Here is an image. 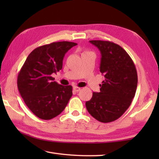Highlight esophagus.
Segmentation results:
<instances>
[{"mask_svg":"<svg viewBox=\"0 0 159 159\" xmlns=\"http://www.w3.org/2000/svg\"><path fill=\"white\" fill-rule=\"evenodd\" d=\"M73 89H74V90L75 91V92H79V91H80V89H81V88H80V87H77V86H74Z\"/></svg>","mask_w":159,"mask_h":159,"instance_id":"obj_1","label":"esophagus"}]
</instances>
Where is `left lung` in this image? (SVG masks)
Returning <instances> with one entry per match:
<instances>
[{
    "label": "left lung",
    "mask_w": 159,
    "mask_h": 159,
    "mask_svg": "<svg viewBox=\"0 0 159 159\" xmlns=\"http://www.w3.org/2000/svg\"><path fill=\"white\" fill-rule=\"evenodd\" d=\"M100 50V71L105 80L100 85V92H93L87 101L89 114L103 123L117 120L131 104L137 87V72L133 61L126 50L109 41L91 40Z\"/></svg>",
    "instance_id": "obj_1"
}]
</instances>
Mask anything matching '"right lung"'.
Wrapping results in <instances>:
<instances>
[{
	"label": "right lung",
	"mask_w": 159,
	"mask_h": 159,
	"mask_svg": "<svg viewBox=\"0 0 159 159\" xmlns=\"http://www.w3.org/2000/svg\"><path fill=\"white\" fill-rule=\"evenodd\" d=\"M76 43L52 42L39 46L29 54L17 79L26 105L42 120H48L62 112L72 96V87L54 81L52 74L62 69L65 54Z\"/></svg>",
	"instance_id": "right-lung-1"
}]
</instances>
